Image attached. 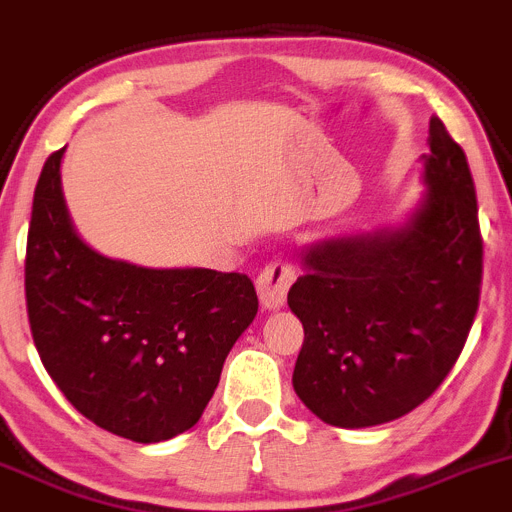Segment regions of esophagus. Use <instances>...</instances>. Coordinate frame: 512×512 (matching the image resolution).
<instances>
[{"mask_svg": "<svg viewBox=\"0 0 512 512\" xmlns=\"http://www.w3.org/2000/svg\"><path fill=\"white\" fill-rule=\"evenodd\" d=\"M295 280V267L290 260H278L267 262L262 267V272L257 275V295H260V303L267 310H275L285 303L288 298V288Z\"/></svg>", "mask_w": 512, "mask_h": 512, "instance_id": "34e87169", "label": "esophagus"}]
</instances>
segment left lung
Listing matches in <instances>:
<instances>
[{"label": "left lung", "instance_id": "1", "mask_svg": "<svg viewBox=\"0 0 512 512\" xmlns=\"http://www.w3.org/2000/svg\"><path fill=\"white\" fill-rule=\"evenodd\" d=\"M424 184L404 227L310 247L288 293L305 331L295 394L333 427H374L417 409L470 336L482 285L477 197L465 151L437 116Z\"/></svg>", "mask_w": 512, "mask_h": 512}]
</instances>
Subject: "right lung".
<instances>
[{"instance_id": "obj_1", "label": "right lung", "mask_w": 512, "mask_h": 512, "mask_svg": "<svg viewBox=\"0 0 512 512\" xmlns=\"http://www.w3.org/2000/svg\"><path fill=\"white\" fill-rule=\"evenodd\" d=\"M62 154L47 156L32 199V341L85 419L133 442L171 439L207 409L224 358L255 321V285L242 272L148 270L90 250L62 199Z\"/></svg>"}]
</instances>
